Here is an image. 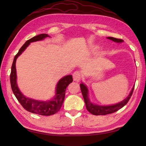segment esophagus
Wrapping results in <instances>:
<instances>
[{
    "label": "esophagus",
    "instance_id": "esophagus-1",
    "mask_svg": "<svg viewBox=\"0 0 146 146\" xmlns=\"http://www.w3.org/2000/svg\"><path fill=\"white\" fill-rule=\"evenodd\" d=\"M81 73L80 72L78 71H76L75 72L73 73V80L74 81H76V82H78L79 80L81 78Z\"/></svg>",
    "mask_w": 146,
    "mask_h": 146
}]
</instances>
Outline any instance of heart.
I'll list each match as a JSON object with an SVG mask.
<instances>
[{
	"mask_svg": "<svg viewBox=\"0 0 146 146\" xmlns=\"http://www.w3.org/2000/svg\"><path fill=\"white\" fill-rule=\"evenodd\" d=\"M92 49V51H96V50H97V47H96V46H93Z\"/></svg>",
	"mask_w": 146,
	"mask_h": 146,
	"instance_id": "heart-1",
	"label": "heart"
}]
</instances>
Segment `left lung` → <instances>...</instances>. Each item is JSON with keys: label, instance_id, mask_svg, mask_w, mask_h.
I'll list each match as a JSON object with an SVG mask.
<instances>
[{"label": "left lung", "instance_id": "left-lung-1", "mask_svg": "<svg viewBox=\"0 0 146 146\" xmlns=\"http://www.w3.org/2000/svg\"><path fill=\"white\" fill-rule=\"evenodd\" d=\"M107 39L112 40L113 41L117 42H122L123 41L122 39L115 38H113V37H108ZM80 86V88H81V91L82 93L83 98H84L86 109H87V110L90 113H91L93 115H105L114 113L117 110H120V108H122L123 106H125V105L127 104V102L131 97L133 91H134V87L132 88V90L128 97L119 104L113 105H110V106H99V105H97L93 104L92 102H90V101L89 100L88 95V88H86V86L85 85H83V83H81Z\"/></svg>", "mask_w": 146, "mask_h": 146}]
</instances>
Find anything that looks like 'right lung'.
I'll list each match as a JSON object with an SVG mask.
<instances>
[{"label": "right lung", "instance_id": "1", "mask_svg": "<svg viewBox=\"0 0 146 146\" xmlns=\"http://www.w3.org/2000/svg\"><path fill=\"white\" fill-rule=\"evenodd\" d=\"M49 36L47 34H41L36 36L33 37L31 39L24 43L20 48L19 51L15 56L13 63L11 67V72L10 75V81L12 90L13 92L15 97L23 107L24 109L33 113L41 115L49 116L55 114L61 109L62 105L63 104L65 97V92L67 86L70 83L73 82V77L71 75H67L62 78L58 82L56 85V94L54 98L52 100L48 102H42L35 100L25 97L21 94L19 90L16 83V70H15V61L17 57L23 52L28 46L30 42H35L44 39L46 37Z\"/></svg>", "mask_w": 146, "mask_h": 146}]
</instances>
